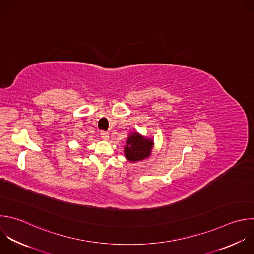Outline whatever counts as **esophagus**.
<instances>
[{
  "label": "esophagus",
  "mask_w": 254,
  "mask_h": 254,
  "mask_svg": "<svg viewBox=\"0 0 254 254\" xmlns=\"http://www.w3.org/2000/svg\"><path fill=\"white\" fill-rule=\"evenodd\" d=\"M101 136H102L103 139L108 140L110 138V133L108 131H106V130H103V131H101Z\"/></svg>",
  "instance_id": "34e87169"
}]
</instances>
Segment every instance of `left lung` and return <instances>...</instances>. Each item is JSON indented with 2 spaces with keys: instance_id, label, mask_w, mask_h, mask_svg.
<instances>
[{
  "instance_id": "1",
  "label": "left lung",
  "mask_w": 254,
  "mask_h": 254,
  "mask_svg": "<svg viewBox=\"0 0 254 254\" xmlns=\"http://www.w3.org/2000/svg\"><path fill=\"white\" fill-rule=\"evenodd\" d=\"M152 139L144 138L137 132H133L127 139L125 147L126 157L129 161H138L150 155L152 147Z\"/></svg>"
}]
</instances>
